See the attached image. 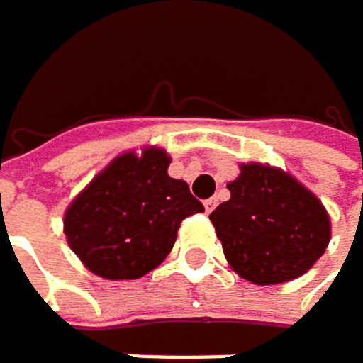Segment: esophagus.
<instances>
[{"label":"esophagus","mask_w":363,"mask_h":363,"mask_svg":"<svg viewBox=\"0 0 363 363\" xmlns=\"http://www.w3.org/2000/svg\"><path fill=\"white\" fill-rule=\"evenodd\" d=\"M203 206H206V212H212L214 208H217V197H210V199H206V201H203Z\"/></svg>","instance_id":"obj_1"}]
</instances>
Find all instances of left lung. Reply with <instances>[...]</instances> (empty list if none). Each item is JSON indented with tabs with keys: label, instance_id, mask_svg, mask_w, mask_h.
Returning <instances> with one entry per match:
<instances>
[{
	"label": "left lung",
	"instance_id": "1",
	"mask_svg": "<svg viewBox=\"0 0 363 363\" xmlns=\"http://www.w3.org/2000/svg\"><path fill=\"white\" fill-rule=\"evenodd\" d=\"M230 199L210 221L232 269L256 285L298 278L324 254L331 221L320 199L291 175L263 164H243L228 184Z\"/></svg>",
	"mask_w": 363,
	"mask_h": 363
}]
</instances>
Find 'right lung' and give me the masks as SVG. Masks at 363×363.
<instances>
[{
  "label": "right lung",
  "instance_id": "add662e5",
  "mask_svg": "<svg viewBox=\"0 0 363 363\" xmlns=\"http://www.w3.org/2000/svg\"><path fill=\"white\" fill-rule=\"evenodd\" d=\"M168 164L162 149L124 153L72 201L65 236L87 269L109 280L149 274L171 254L182 221L203 212L186 182L168 177Z\"/></svg>",
  "mask_w": 363,
  "mask_h": 363
}]
</instances>
